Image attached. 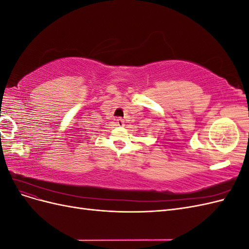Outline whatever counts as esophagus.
I'll return each mask as SVG.
<instances>
[{
	"label": "esophagus",
	"instance_id": "esophagus-1",
	"mask_svg": "<svg viewBox=\"0 0 249 249\" xmlns=\"http://www.w3.org/2000/svg\"><path fill=\"white\" fill-rule=\"evenodd\" d=\"M116 125H118V126H124V119H122V118H117V119H116Z\"/></svg>",
	"mask_w": 249,
	"mask_h": 249
}]
</instances>
